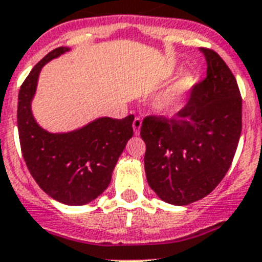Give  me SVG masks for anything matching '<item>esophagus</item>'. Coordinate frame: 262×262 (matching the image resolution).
Here are the masks:
<instances>
[{
	"instance_id": "obj_1",
	"label": "esophagus",
	"mask_w": 262,
	"mask_h": 262,
	"mask_svg": "<svg viewBox=\"0 0 262 262\" xmlns=\"http://www.w3.org/2000/svg\"><path fill=\"white\" fill-rule=\"evenodd\" d=\"M142 122H143V119L140 117H136L135 119H134L133 127H134V133H135V135H139V133H140V128H142Z\"/></svg>"
}]
</instances>
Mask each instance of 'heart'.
<instances>
[{
    "label": "heart",
    "instance_id": "obj_1",
    "mask_svg": "<svg viewBox=\"0 0 262 262\" xmlns=\"http://www.w3.org/2000/svg\"><path fill=\"white\" fill-rule=\"evenodd\" d=\"M193 84V76L191 75H186L182 77L181 82L178 84L177 89L170 94H166V96L161 97V98L157 101V108L160 111H163V113H166V111H170L176 107V103H177V94L180 92H182L184 89L189 88L190 85Z\"/></svg>",
    "mask_w": 262,
    "mask_h": 262
}]
</instances>
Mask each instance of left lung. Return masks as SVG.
<instances>
[{
  "label": "left lung",
  "instance_id": "8db88e82",
  "mask_svg": "<svg viewBox=\"0 0 262 262\" xmlns=\"http://www.w3.org/2000/svg\"><path fill=\"white\" fill-rule=\"evenodd\" d=\"M207 75L172 118L148 115L140 128L144 169L152 190L185 206L209 195L228 172L242 134V96L224 60L201 48Z\"/></svg>",
  "mask_w": 262,
  "mask_h": 262
}]
</instances>
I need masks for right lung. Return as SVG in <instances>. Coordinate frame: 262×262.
<instances>
[{"mask_svg":"<svg viewBox=\"0 0 262 262\" xmlns=\"http://www.w3.org/2000/svg\"><path fill=\"white\" fill-rule=\"evenodd\" d=\"M69 48L47 53L20 85L18 134L23 159L41 190L71 206L86 205L106 190L111 173L133 138L134 115L123 119L99 118L68 134H50L35 122L31 99L41 67Z\"/></svg>","mask_w":262,"mask_h":262,"instance_id":"1","label":"right lung"}]
</instances>
